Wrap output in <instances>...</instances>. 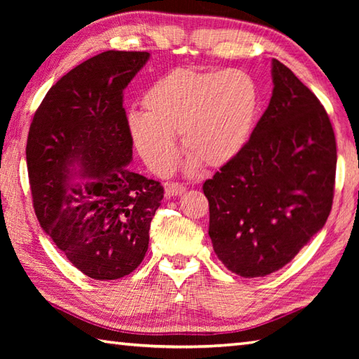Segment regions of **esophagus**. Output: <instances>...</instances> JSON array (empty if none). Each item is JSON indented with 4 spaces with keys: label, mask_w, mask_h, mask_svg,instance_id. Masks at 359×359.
Returning <instances> with one entry per match:
<instances>
[{
    "label": "esophagus",
    "mask_w": 359,
    "mask_h": 359,
    "mask_svg": "<svg viewBox=\"0 0 359 359\" xmlns=\"http://www.w3.org/2000/svg\"><path fill=\"white\" fill-rule=\"evenodd\" d=\"M184 185L177 184V182H170V184L165 185V197L166 199H171V197H175V196H180L182 193H184Z\"/></svg>",
    "instance_id": "1"
}]
</instances>
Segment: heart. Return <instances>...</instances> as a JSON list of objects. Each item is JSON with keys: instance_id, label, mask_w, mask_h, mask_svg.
<instances>
[{"instance_id": "heart-1", "label": "heart", "mask_w": 359, "mask_h": 359, "mask_svg": "<svg viewBox=\"0 0 359 359\" xmlns=\"http://www.w3.org/2000/svg\"><path fill=\"white\" fill-rule=\"evenodd\" d=\"M144 112H129L128 129L154 171L175 162L180 134L188 165L220 168L238 157L253 133L259 106L256 81L247 72L177 69L143 95Z\"/></svg>"}]
</instances>
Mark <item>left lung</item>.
<instances>
[{
	"mask_svg": "<svg viewBox=\"0 0 359 359\" xmlns=\"http://www.w3.org/2000/svg\"><path fill=\"white\" fill-rule=\"evenodd\" d=\"M273 95L241 154L205 180L208 234L242 278L287 265L324 226L337 174V140L318 97L278 60Z\"/></svg>",
	"mask_w": 359,
	"mask_h": 359,
	"instance_id": "obj_1",
	"label": "left lung"
}]
</instances>
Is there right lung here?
Wrapping results in <instances>:
<instances>
[{
    "label": "right lung",
    "instance_id": "right-lung-1",
    "mask_svg": "<svg viewBox=\"0 0 359 359\" xmlns=\"http://www.w3.org/2000/svg\"><path fill=\"white\" fill-rule=\"evenodd\" d=\"M148 52L106 50L63 75L30 123L26 160L38 222L74 266L97 280L143 261L160 182L133 172L123 90ZM77 164L83 184H72Z\"/></svg>",
    "mask_w": 359,
    "mask_h": 359
}]
</instances>
